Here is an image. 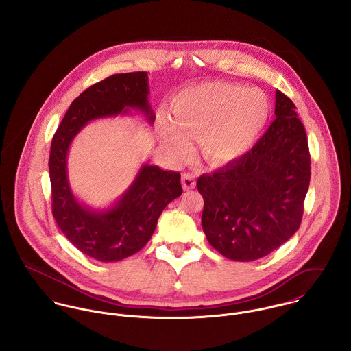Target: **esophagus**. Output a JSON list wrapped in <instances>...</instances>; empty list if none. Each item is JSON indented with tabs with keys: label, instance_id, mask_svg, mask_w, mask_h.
<instances>
[{
	"label": "esophagus",
	"instance_id": "obj_1",
	"mask_svg": "<svg viewBox=\"0 0 351 351\" xmlns=\"http://www.w3.org/2000/svg\"><path fill=\"white\" fill-rule=\"evenodd\" d=\"M181 182H182V186L185 191H189V189H193L196 186V180H195V176L191 174V173H184L182 177H181Z\"/></svg>",
	"mask_w": 351,
	"mask_h": 351
}]
</instances>
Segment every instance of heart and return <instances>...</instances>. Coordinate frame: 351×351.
I'll list each match as a JSON object with an SVG mask.
<instances>
[{"instance_id": "obj_1", "label": "heart", "mask_w": 351, "mask_h": 351, "mask_svg": "<svg viewBox=\"0 0 351 351\" xmlns=\"http://www.w3.org/2000/svg\"><path fill=\"white\" fill-rule=\"evenodd\" d=\"M173 123L162 119L163 143L182 159L189 139L200 138L202 155L213 165L230 163L252 149L270 119V102L258 89L227 82H205L177 95Z\"/></svg>"}]
</instances>
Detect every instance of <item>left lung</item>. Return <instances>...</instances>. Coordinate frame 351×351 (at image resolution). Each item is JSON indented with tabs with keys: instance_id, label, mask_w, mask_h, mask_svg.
Listing matches in <instances>:
<instances>
[{
	"instance_id": "8db88e82",
	"label": "left lung",
	"mask_w": 351,
	"mask_h": 351,
	"mask_svg": "<svg viewBox=\"0 0 351 351\" xmlns=\"http://www.w3.org/2000/svg\"><path fill=\"white\" fill-rule=\"evenodd\" d=\"M276 120L243 156L202 174V231L223 256H266L299 230L309 186L311 156L295 104L276 90Z\"/></svg>"
}]
</instances>
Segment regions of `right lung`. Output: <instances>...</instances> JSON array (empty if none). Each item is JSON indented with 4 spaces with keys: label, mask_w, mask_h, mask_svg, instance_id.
Wrapping results in <instances>:
<instances>
[{
    "label": "right lung",
    "mask_w": 351,
    "mask_h": 351,
    "mask_svg": "<svg viewBox=\"0 0 351 351\" xmlns=\"http://www.w3.org/2000/svg\"><path fill=\"white\" fill-rule=\"evenodd\" d=\"M146 71L114 74L82 92L71 102L51 143L52 215L63 235L85 255L101 262H116L143 249L156 221L170 201L182 195L181 176L145 163L127 191L110 206L96 209L73 193L67 176V154L74 138L97 119L143 113L155 120L149 102Z\"/></svg>",
    "instance_id": "right-lung-1"
}]
</instances>
